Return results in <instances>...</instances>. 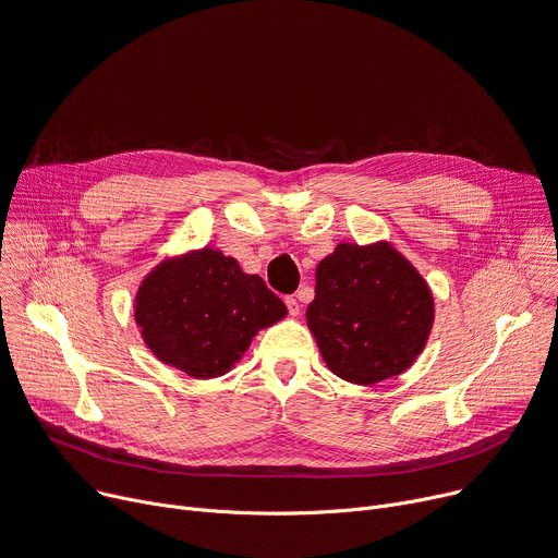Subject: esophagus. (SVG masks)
I'll return each instance as SVG.
<instances>
[{
	"label": "esophagus",
	"instance_id": "esophagus-1",
	"mask_svg": "<svg viewBox=\"0 0 558 558\" xmlns=\"http://www.w3.org/2000/svg\"><path fill=\"white\" fill-rule=\"evenodd\" d=\"M284 305H287V310H289V316H298L300 314V302L293 298V295H287L284 298Z\"/></svg>",
	"mask_w": 558,
	"mask_h": 558
}]
</instances>
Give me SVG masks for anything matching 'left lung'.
I'll use <instances>...</instances> for the list:
<instances>
[{"label":"left lung","mask_w":558,"mask_h":558,"mask_svg":"<svg viewBox=\"0 0 558 558\" xmlns=\"http://www.w3.org/2000/svg\"><path fill=\"white\" fill-rule=\"evenodd\" d=\"M434 293L387 240L340 242L316 267L307 325L325 365L353 385L408 372L434 327Z\"/></svg>","instance_id":"obj_1"}]
</instances>
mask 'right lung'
I'll return each instance as SVG.
<instances>
[{"label": "right lung", "mask_w": 558, "mask_h": 558, "mask_svg": "<svg viewBox=\"0 0 558 558\" xmlns=\"http://www.w3.org/2000/svg\"><path fill=\"white\" fill-rule=\"evenodd\" d=\"M287 316L284 302L220 248L165 258L137 287L133 318L154 356L191 378L225 376L253 336Z\"/></svg>", "instance_id": "right-lung-1"}]
</instances>
